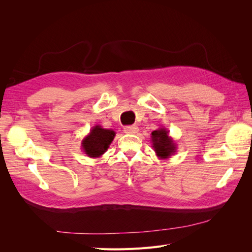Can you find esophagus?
I'll return each mask as SVG.
<instances>
[{
    "label": "esophagus",
    "mask_w": 252,
    "mask_h": 252,
    "mask_svg": "<svg viewBox=\"0 0 252 252\" xmlns=\"http://www.w3.org/2000/svg\"><path fill=\"white\" fill-rule=\"evenodd\" d=\"M124 131L126 133H131V134H134L139 131V128L136 127L135 125H130V126H126L124 128Z\"/></svg>",
    "instance_id": "1"
}]
</instances>
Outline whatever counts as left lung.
Here are the masks:
<instances>
[{"label":"left lung","instance_id":"1","mask_svg":"<svg viewBox=\"0 0 252 252\" xmlns=\"http://www.w3.org/2000/svg\"><path fill=\"white\" fill-rule=\"evenodd\" d=\"M151 143L157 157L162 159L170 158L177 151V144L169 136V131L163 127L151 132Z\"/></svg>","mask_w":252,"mask_h":252}]
</instances>
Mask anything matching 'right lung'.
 Wrapping results in <instances>:
<instances>
[{
    "instance_id": "obj_1",
    "label": "right lung",
    "mask_w": 252,
    "mask_h": 252,
    "mask_svg": "<svg viewBox=\"0 0 252 252\" xmlns=\"http://www.w3.org/2000/svg\"><path fill=\"white\" fill-rule=\"evenodd\" d=\"M114 136H116V132L111 129H106L100 125H95L82 140L81 147L83 152L89 158H100L107 151Z\"/></svg>"
}]
</instances>
